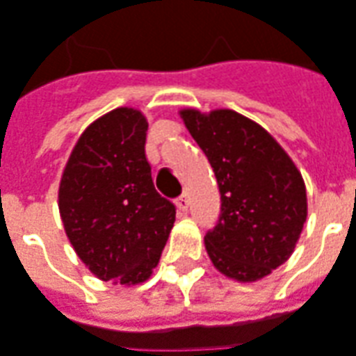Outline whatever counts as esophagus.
Returning <instances> with one entry per match:
<instances>
[{
	"label": "esophagus",
	"mask_w": 356,
	"mask_h": 356,
	"mask_svg": "<svg viewBox=\"0 0 356 356\" xmlns=\"http://www.w3.org/2000/svg\"><path fill=\"white\" fill-rule=\"evenodd\" d=\"M175 204H177L179 210H183V212H185L186 208H188V195H186V193H183V195L179 196L177 200H175Z\"/></svg>",
	"instance_id": "1"
}]
</instances>
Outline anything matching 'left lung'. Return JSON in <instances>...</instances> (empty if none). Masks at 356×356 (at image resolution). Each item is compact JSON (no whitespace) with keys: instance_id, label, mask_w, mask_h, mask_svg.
I'll return each instance as SVG.
<instances>
[{"instance_id":"1","label":"left lung","mask_w":356,"mask_h":356,"mask_svg":"<svg viewBox=\"0 0 356 356\" xmlns=\"http://www.w3.org/2000/svg\"><path fill=\"white\" fill-rule=\"evenodd\" d=\"M220 186L221 212L204 245L212 264L248 283L293 254L307 221V188L297 165L264 127L233 109H181Z\"/></svg>"}]
</instances>
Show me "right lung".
Listing matches in <instances>:
<instances>
[{
    "mask_svg": "<svg viewBox=\"0 0 356 356\" xmlns=\"http://www.w3.org/2000/svg\"><path fill=\"white\" fill-rule=\"evenodd\" d=\"M146 131L138 109L109 111L84 129L61 175L67 237L102 282H146L175 221V206L154 188Z\"/></svg>",
    "mask_w": 356,
    "mask_h": 356,
    "instance_id": "1",
    "label": "right lung"
}]
</instances>
